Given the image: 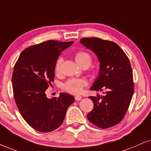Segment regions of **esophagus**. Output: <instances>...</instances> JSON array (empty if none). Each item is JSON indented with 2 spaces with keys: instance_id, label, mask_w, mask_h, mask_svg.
Segmentation results:
<instances>
[{
  "instance_id": "1",
  "label": "esophagus",
  "mask_w": 151,
  "mask_h": 151,
  "mask_svg": "<svg viewBox=\"0 0 151 151\" xmlns=\"http://www.w3.org/2000/svg\"><path fill=\"white\" fill-rule=\"evenodd\" d=\"M75 100H77V101H80L81 100V98H82V97L81 96V95H76L75 96Z\"/></svg>"
}]
</instances>
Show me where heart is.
<instances>
[{"label": "heart", "instance_id": "b5f03b06", "mask_svg": "<svg viewBox=\"0 0 151 151\" xmlns=\"http://www.w3.org/2000/svg\"><path fill=\"white\" fill-rule=\"evenodd\" d=\"M76 61L80 66L87 65L88 67L92 62V57L91 54L86 51H79L74 55ZM62 57L58 58L55 63L54 70L56 73L60 72V66L63 63ZM88 82L85 79L78 78V79H70L68 80L63 84V88L72 94H79L82 91L83 87L87 86Z\"/></svg>", "mask_w": 151, "mask_h": 151}]
</instances>
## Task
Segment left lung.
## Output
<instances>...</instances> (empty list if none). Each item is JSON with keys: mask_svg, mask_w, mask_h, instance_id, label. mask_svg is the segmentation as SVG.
<instances>
[{"mask_svg": "<svg viewBox=\"0 0 151 151\" xmlns=\"http://www.w3.org/2000/svg\"><path fill=\"white\" fill-rule=\"evenodd\" d=\"M80 43L93 51L100 61V73L91 90H106L103 95L89 97L94 106L87 118L93 125L102 129L113 127L123 120L134 93L129 58L114 42L84 37Z\"/></svg>", "mask_w": 151, "mask_h": 151, "instance_id": "obj_1", "label": "left lung"}]
</instances>
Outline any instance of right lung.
<instances>
[{"label": "right lung", "instance_id": "right-lung-1", "mask_svg": "<svg viewBox=\"0 0 151 151\" xmlns=\"http://www.w3.org/2000/svg\"><path fill=\"white\" fill-rule=\"evenodd\" d=\"M73 42L48 40L30 46L21 53L13 70V93L21 115L30 127L42 132L58 128L74 98L60 93L47 98L45 91L54 79V67L60 52Z\"/></svg>", "mask_w": 151, "mask_h": 151}]
</instances>
